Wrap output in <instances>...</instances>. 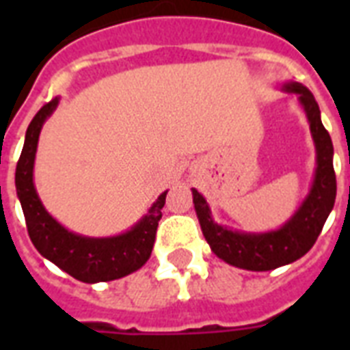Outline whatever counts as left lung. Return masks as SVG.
Returning <instances> with one entry per match:
<instances>
[{
  "instance_id": "8db88e82",
  "label": "left lung",
  "mask_w": 350,
  "mask_h": 350,
  "mask_svg": "<svg viewBox=\"0 0 350 350\" xmlns=\"http://www.w3.org/2000/svg\"><path fill=\"white\" fill-rule=\"evenodd\" d=\"M282 89L288 94L298 96L316 147L314 180L298 211L280 229L243 232L216 224L207 200L196 189H192V202L211 250L225 263L245 271H272L307 254L320 236L336 200V174L332 167L334 148L329 132L321 123L320 107L312 92L301 83L287 81Z\"/></svg>"
}]
</instances>
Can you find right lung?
Here are the masks:
<instances>
[{"instance_id":"add662e5","label":"right lung","mask_w":350,"mask_h":350,"mask_svg":"<svg viewBox=\"0 0 350 350\" xmlns=\"http://www.w3.org/2000/svg\"><path fill=\"white\" fill-rule=\"evenodd\" d=\"M57 103L59 98L49 101L30 121L16 167V191L23 208L27 230L38 252L72 278L83 283L112 282L136 272L150 258L167 191L159 194L136 225L118 236L90 238L65 229L46 213L34 187V159L40 132L46 118L56 111Z\"/></svg>"}]
</instances>
